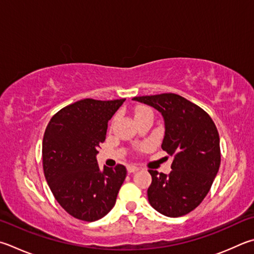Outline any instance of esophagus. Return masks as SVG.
Masks as SVG:
<instances>
[{"mask_svg": "<svg viewBox=\"0 0 254 254\" xmlns=\"http://www.w3.org/2000/svg\"><path fill=\"white\" fill-rule=\"evenodd\" d=\"M127 169L128 173H134L137 171V170H139V168L135 167V165H127Z\"/></svg>", "mask_w": 254, "mask_h": 254, "instance_id": "34e87169", "label": "esophagus"}]
</instances>
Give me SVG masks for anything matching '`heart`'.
Returning a JSON list of instances; mask_svg holds the SVG:
<instances>
[{
    "label": "heart",
    "instance_id": "1",
    "mask_svg": "<svg viewBox=\"0 0 254 254\" xmlns=\"http://www.w3.org/2000/svg\"><path fill=\"white\" fill-rule=\"evenodd\" d=\"M146 111H151V110H150L149 108H145V107H143V108H139V109L136 110L135 115H136V114H140V113H143V112H146Z\"/></svg>",
    "mask_w": 254,
    "mask_h": 254
}]
</instances>
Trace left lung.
I'll return each instance as SVG.
<instances>
[{
	"mask_svg": "<svg viewBox=\"0 0 254 254\" xmlns=\"http://www.w3.org/2000/svg\"><path fill=\"white\" fill-rule=\"evenodd\" d=\"M162 114V149L173 156L169 175L149 170L150 204L161 214L178 218L190 213L209 193L221 162L220 137L203 109L174 93L135 96Z\"/></svg>",
	"mask_w": 254,
	"mask_h": 254,
	"instance_id": "1",
	"label": "left lung"
}]
</instances>
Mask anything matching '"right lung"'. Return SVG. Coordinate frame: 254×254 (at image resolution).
I'll list each match as a JSON object with an SVG mask.
<instances>
[{
	"label": "right lung",
	"mask_w": 254,
	"mask_h": 254,
	"mask_svg": "<svg viewBox=\"0 0 254 254\" xmlns=\"http://www.w3.org/2000/svg\"><path fill=\"white\" fill-rule=\"evenodd\" d=\"M124 101L80 100L55 113L45 128L44 177L55 200L73 218L93 222L115 204L127 169L118 164L101 171L96 154L109 120Z\"/></svg>",
	"instance_id": "add662e5"
}]
</instances>
